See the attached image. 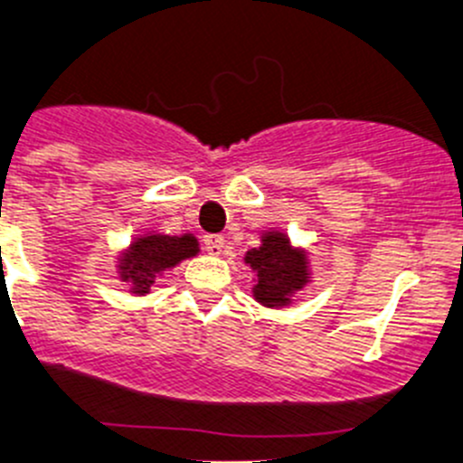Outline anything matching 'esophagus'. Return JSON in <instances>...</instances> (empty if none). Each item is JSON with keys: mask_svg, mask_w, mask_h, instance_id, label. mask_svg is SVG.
Segmentation results:
<instances>
[{"mask_svg": "<svg viewBox=\"0 0 463 463\" xmlns=\"http://www.w3.org/2000/svg\"><path fill=\"white\" fill-rule=\"evenodd\" d=\"M223 244H226V240H223L222 235H205V237H203V246H205V251L210 253V256H219V253L223 251Z\"/></svg>", "mask_w": 463, "mask_h": 463, "instance_id": "34e87169", "label": "esophagus"}]
</instances>
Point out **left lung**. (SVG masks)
I'll list each match as a JSON object with an SVG mask.
<instances>
[{
	"label": "left lung",
	"instance_id": "8db88e82",
	"mask_svg": "<svg viewBox=\"0 0 463 463\" xmlns=\"http://www.w3.org/2000/svg\"><path fill=\"white\" fill-rule=\"evenodd\" d=\"M244 260L258 276L253 297L269 308L290 304V297L310 279L306 253L292 249L283 232H265L262 244L246 253Z\"/></svg>",
	"mask_w": 463,
	"mask_h": 463
}]
</instances>
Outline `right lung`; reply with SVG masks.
Listing matches in <instances>:
<instances>
[{
  "label": "right lung",
  "instance_id": "1",
  "mask_svg": "<svg viewBox=\"0 0 463 463\" xmlns=\"http://www.w3.org/2000/svg\"><path fill=\"white\" fill-rule=\"evenodd\" d=\"M198 241L194 235H146L129 246L120 258V279L132 283L134 295H148L150 285L162 271L196 256Z\"/></svg>",
  "mask_w": 463,
  "mask_h": 463
}]
</instances>
